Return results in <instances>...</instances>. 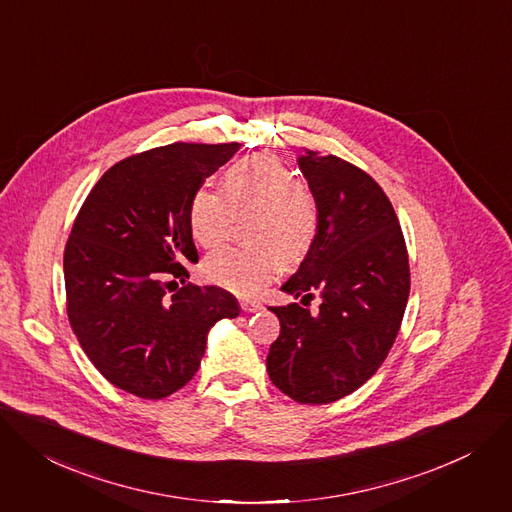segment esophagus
<instances>
[{"label": "esophagus", "instance_id": "34e87169", "mask_svg": "<svg viewBox=\"0 0 512 512\" xmlns=\"http://www.w3.org/2000/svg\"><path fill=\"white\" fill-rule=\"evenodd\" d=\"M241 308H243V312H257V310H261L263 306L259 304V302H253V300H241Z\"/></svg>", "mask_w": 512, "mask_h": 512}]
</instances>
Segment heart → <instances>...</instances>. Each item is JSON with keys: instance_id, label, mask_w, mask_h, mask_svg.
<instances>
[{"instance_id": "heart-1", "label": "heart", "mask_w": 512, "mask_h": 512, "mask_svg": "<svg viewBox=\"0 0 512 512\" xmlns=\"http://www.w3.org/2000/svg\"><path fill=\"white\" fill-rule=\"evenodd\" d=\"M222 190L200 185L190 200L192 239L218 247L239 212L255 210L247 237L251 247H226L204 261L202 273L214 286L255 296L284 263L300 261L316 237V206L298 175L273 155H253L230 165Z\"/></svg>"}]
</instances>
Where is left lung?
Masks as SVG:
<instances>
[{
    "label": "left lung",
    "instance_id": "left-lung-1",
    "mask_svg": "<svg viewBox=\"0 0 512 512\" xmlns=\"http://www.w3.org/2000/svg\"><path fill=\"white\" fill-rule=\"evenodd\" d=\"M298 167L316 204V237L282 286L294 298L320 292L316 314L300 304L271 306L280 337L267 374L300 404H329L363 386L392 349L410 292L408 253L396 212L359 167L306 151Z\"/></svg>",
    "mask_w": 512,
    "mask_h": 512
}]
</instances>
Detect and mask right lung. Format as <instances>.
Instances as JSON below:
<instances>
[{
  "mask_svg": "<svg viewBox=\"0 0 512 512\" xmlns=\"http://www.w3.org/2000/svg\"><path fill=\"white\" fill-rule=\"evenodd\" d=\"M239 143H173L122 159L85 198L65 247L71 329L116 388L161 400L200 367L208 333L241 314L216 286L176 288L198 263L188 210ZM176 290L175 295L168 292Z\"/></svg>",
  "mask_w": 512,
  "mask_h": 512,
  "instance_id": "1",
  "label": "right lung"
}]
</instances>
